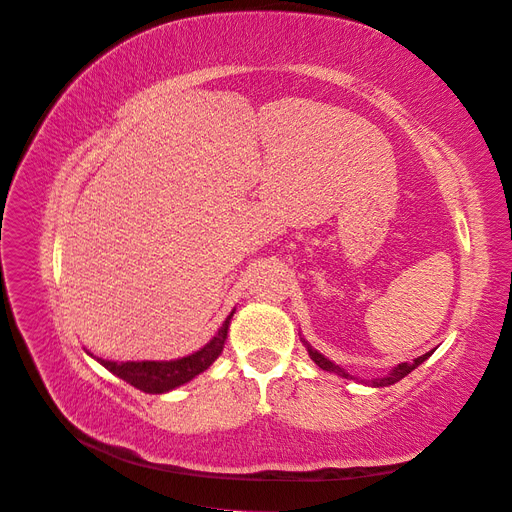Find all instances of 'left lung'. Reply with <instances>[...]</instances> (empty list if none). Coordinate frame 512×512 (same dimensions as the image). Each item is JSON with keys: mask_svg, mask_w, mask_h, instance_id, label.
<instances>
[{"mask_svg": "<svg viewBox=\"0 0 512 512\" xmlns=\"http://www.w3.org/2000/svg\"><path fill=\"white\" fill-rule=\"evenodd\" d=\"M307 350H309V356H312V361L318 365V367H322V369H327V371H335V374H339V376H344V378H350V380H354L350 374H346V371L342 369V367H337L335 363H331L329 359H324V356L318 352V350H314L312 346L307 344ZM427 356H431V352H425L423 356H418V359H414L412 363H401V365H397L389 376H384V378H378V380H371L369 384L371 386H389V384H395V382H399L401 378L404 376H408L412 369H416L418 365H421Z\"/></svg>", "mask_w": 512, "mask_h": 512, "instance_id": "left-lung-1", "label": "left lung"}]
</instances>
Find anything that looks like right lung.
I'll list each match as a JSON object with an SVG mask.
<instances>
[{
	"label": "right lung",
	"mask_w": 512,
	"mask_h": 512,
	"mask_svg": "<svg viewBox=\"0 0 512 512\" xmlns=\"http://www.w3.org/2000/svg\"><path fill=\"white\" fill-rule=\"evenodd\" d=\"M232 314L226 318L224 327L218 331L211 342L200 348L198 352L183 356L177 361H128V363H115L98 359L100 365H104L108 371H113L115 376L126 380L128 384L136 386L145 393H166L173 391L177 386L190 382L200 371H205L215 359H218L228 333V322Z\"/></svg>",
	"instance_id": "right-lung-1"
}]
</instances>
